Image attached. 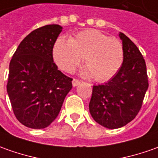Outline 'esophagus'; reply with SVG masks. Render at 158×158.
<instances>
[{
	"label": "esophagus",
	"mask_w": 158,
	"mask_h": 158,
	"mask_svg": "<svg viewBox=\"0 0 158 158\" xmlns=\"http://www.w3.org/2000/svg\"><path fill=\"white\" fill-rule=\"evenodd\" d=\"M80 82H81V81H80L79 79H73V86H77L78 85H79V84H80Z\"/></svg>",
	"instance_id": "1"
}]
</instances>
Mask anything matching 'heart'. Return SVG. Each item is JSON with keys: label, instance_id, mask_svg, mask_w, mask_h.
I'll use <instances>...</instances> for the list:
<instances>
[{"label": "heart", "instance_id": "1", "mask_svg": "<svg viewBox=\"0 0 158 158\" xmlns=\"http://www.w3.org/2000/svg\"><path fill=\"white\" fill-rule=\"evenodd\" d=\"M84 57V74L98 82L110 79L119 70L124 60V48L118 39L109 37L98 30L79 32L71 40L58 39L53 58L59 67L70 73Z\"/></svg>", "mask_w": 158, "mask_h": 158}]
</instances>
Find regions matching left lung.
I'll use <instances>...</instances> for the list:
<instances>
[{
    "label": "left lung",
    "instance_id": "1",
    "mask_svg": "<svg viewBox=\"0 0 158 158\" xmlns=\"http://www.w3.org/2000/svg\"><path fill=\"white\" fill-rule=\"evenodd\" d=\"M124 61L111 79L93 85L89 110L104 127L117 129L135 118L141 109L149 82L145 60L138 47L123 33Z\"/></svg>",
    "mask_w": 158,
    "mask_h": 158
}]
</instances>
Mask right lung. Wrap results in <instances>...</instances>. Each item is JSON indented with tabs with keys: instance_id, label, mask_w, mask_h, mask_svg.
Segmentation results:
<instances>
[{
	"instance_id": "obj_1",
	"label": "right lung",
	"mask_w": 158,
	"mask_h": 158,
	"mask_svg": "<svg viewBox=\"0 0 158 158\" xmlns=\"http://www.w3.org/2000/svg\"><path fill=\"white\" fill-rule=\"evenodd\" d=\"M60 25L43 26L20 42L12 57L7 91L16 118L32 129L48 127L59 115L73 79L53 62Z\"/></svg>"
}]
</instances>
